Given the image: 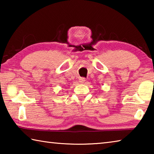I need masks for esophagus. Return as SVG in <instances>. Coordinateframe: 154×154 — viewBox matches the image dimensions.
<instances>
[{"mask_svg":"<svg viewBox=\"0 0 154 154\" xmlns=\"http://www.w3.org/2000/svg\"><path fill=\"white\" fill-rule=\"evenodd\" d=\"M79 83H85V78H83V77H81V78H79Z\"/></svg>","mask_w":154,"mask_h":154,"instance_id":"34e87169","label":"esophagus"}]
</instances>
